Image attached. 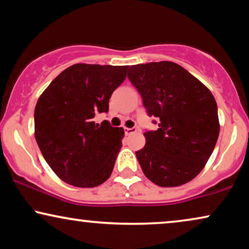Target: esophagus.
I'll return each mask as SVG.
<instances>
[{
	"mask_svg": "<svg viewBox=\"0 0 249 249\" xmlns=\"http://www.w3.org/2000/svg\"><path fill=\"white\" fill-rule=\"evenodd\" d=\"M138 131L137 127H124V133L126 135H130V134H133L135 132Z\"/></svg>",
	"mask_w": 249,
	"mask_h": 249,
	"instance_id": "esophagus-1",
	"label": "esophagus"
}]
</instances>
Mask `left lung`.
<instances>
[{"label":"left lung","mask_w":249,"mask_h":249,"mask_svg":"<svg viewBox=\"0 0 249 249\" xmlns=\"http://www.w3.org/2000/svg\"><path fill=\"white\" fill-rule=\"evenodd\" d=\"M127 77L148 115L158 121L157 130L145 132L144 147L135 152L144 175L159 187L191 181L207 163L220 133L213 94L172 61L131 66Z\"/></svg>","instance_id":"left-lung-1"}]
</instances>
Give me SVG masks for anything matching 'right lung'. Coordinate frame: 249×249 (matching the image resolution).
<instances>
[{
    "mask_svg": "<svg viewBox=\"0 0 249 249\" xmlns=\"http://www.w3.org/2000/svg\"><path fill=\"white\" fill-rule=\"evenodd\" d=\"M128 66L76 64L51 82L34 112L35 139L52 171L66 183L98 187L110 177L124 130L93 121L108 112Z\"/></svg>",
    "mask_w": 249,
    "mask_h": 249,
    "instance_id": "right-lung-1",
    "label": "right lung"
}]
</instances>
